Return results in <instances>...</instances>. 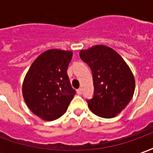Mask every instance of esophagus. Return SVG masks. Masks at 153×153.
Returning <instances> with one entry per match:
<instances>
[{
	"label": "esophagus",
	"instance_id": "1",
	"mask_svg": "<svg viewBox=\"0 0 153 153\" xmlns=\"http://www.w3.org/2000/svg\"><path fill=\"white\" fill-rule=\"evenodd\" d=\"M82 88H79V89H77V93L79 94V95H81L82 94Z\"/></svg>",
	"mask_w": 153,
	"mask_h": 153
}]
</instances>
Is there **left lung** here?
<instances>
[{
	"label": "left lung",
	"instance_id": "8db88e82",
	"mask_svg": "<svg viewBox=\"0 0 153 153\" xmlns=\"http://www.w3.org/2000/svg\"><path fill=\"white\" fill-rule=\"evenodd\" d=\"M80 57L92 70L94 96L88 101L91 111L102 118L121 112L133 97L135 80L130 68L112 48L96 45L81 50Z\"/></svg>",
	"mask_w": 153,
	"mask_h": 153
}]
</instances>
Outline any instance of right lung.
Returning a JSON list of instances; mask_svg holds the SVG:
<instances>
[{
	"label": "right lung",
	"instance_id": "obj_1",
	"mask_svg": "<svg viewBox=\"0 0 153 153\" xmlns=\"http://www.w3.org/2000/svg\"><path fill=\"white\" fill-rule=\"evenodd\" d=\"M72 56L71 51H46L33 62L25 75L24 99L32 112L44 120L60 117L75 95L67 74Z\"/></svg>",
	"mask_w": 153,
	"mask_h": 153
}]
</instances>
